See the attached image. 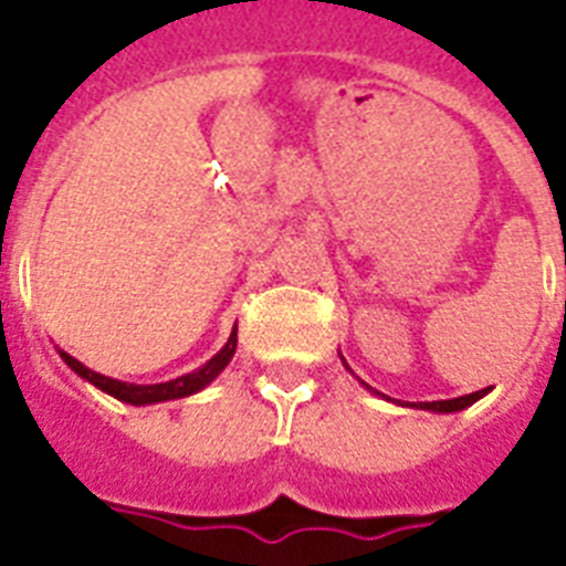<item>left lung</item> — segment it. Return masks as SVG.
Wrapping results in <instances>:
<instances>
[{
  "mask_svg": "<svg viewBox=\"0 0 566 566\" xmlns=\"http://www.w3.org/2000/svg\"><path fill=\"white\" fill-rule=\"evenodd\" d=\"M340 361H344V355H340ZM344 367L349 370V364L344 361ZM353 373V370H349ZM364 385V381H361ZM370 394H378V390H373L370 385H364ZM491 394V387H484V390H475V394H467V396H458V399H438V402H396V405H408V408H420V411H431V413H455V411H464V408H470L473 402H479L482 396ZM385 396V394H378Z\"/></svg>",
  "mask_w": 566,
  "mask_h": 566,
  "instance_id": "8db88e82",
  "label": "left lung"
}]
</instances>
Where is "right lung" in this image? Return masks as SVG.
<instances>
[{
  "label": "right lung",
  "instance_id": "right-lung-1",
  "mask_svg": "<svg viewBox=\"0 0 566 566\" xmlns=\"http://www.w3.org/2000/svg\"><path fill=\"white\" fill-rule=\"evenodd\" d=\"M234 349H238V326L231 328L229 340H226V346H222L220 353L213 355L211 361H205L199 370L185 373V376L172 378V381H161V385H132V381H119V378L102 376V373L84 367L82 361H75L73 355L64 353V349H57V355L64 358V364L75 373V376H82L84 381H91L93 387H99L102 394L114 396V399H119V402L126 405H155L199 394L202 387L211 385L213 378L229 367V361L234 358Z\"/></svg>",
  "mask_w": 566,
  "mask_h": 566
}]
</instances>
